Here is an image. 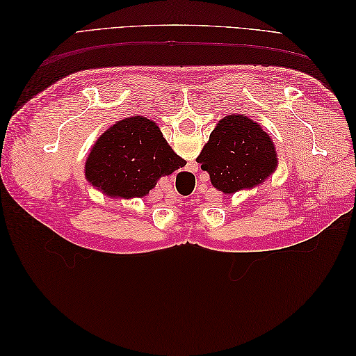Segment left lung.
<instances>
[{"instance_id": "8db88e82", "label": "left lung", "mask_w": 356, "mask_h": 356, "mask_svg": "<svg viewBox=\"0 0 356 356\" xmlns=\"http://www.w3.org/2000/svg\"><path fill=\"white\" fill-rule=\"evenodd\" d=\"M196 160L209 174L212 186L227 195L260 186L277 165L270 136L242 114L220 120Z\"/></svg>"}]
</instances>
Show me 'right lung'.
Instances as JSON below:
<instances>
[{"mask_svg": "<svg viewBox=\"0 0 356 356\" xmlns=\"http://www.w3.org/2000/svg\"><path fill=\"white\" fill-rule=\"evenodd\" d=\"M186 166L154 122L127 117L105 131L86 161V178L106 196L132 199L148 195L159 178Z\"/></svg>", "mask_w": 356, "mask_h": 356, "instance_id": "right-lung-1", "label": "right lung"}]
</instances>
